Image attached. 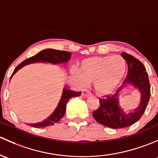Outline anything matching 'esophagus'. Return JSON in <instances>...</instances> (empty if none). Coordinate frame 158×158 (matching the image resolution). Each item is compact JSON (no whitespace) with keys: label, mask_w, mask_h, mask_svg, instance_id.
<instances>
[{"label":"esophagus","mask_w":158,"mask_h":158,"mask_svg":"<svg viewBox=\"0 0 158 158\" xmlns=\"http://www.w3.org/2000/svg\"><path fill=\"white\" fill-rule=\"evenodd\" d=\"M89 96H90V94H89L88 92H87V91H83L82 92V97H88Z\"/></svg>","instance_id":"1"}]
</instances>
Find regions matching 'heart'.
Wrapping results in <instances>:
<instances>
[{"mask_svg":"<svg viewBox=\"0 0 158 158\" xmlns=\"http://www.w3.org/2000/svg\"><path fill=\"white\" fill-rule=\"evenodd\" d=\"M126 69V61L120 55L96 56L82 60L79 71L73 70L71 74L79 87L92 82L97 94H107L119 83Z\"/></svg>","mask_w":158,"mask_h":158,"instance_id":"heart-1","label":"heart"}]
</instances>
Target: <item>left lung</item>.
Listing matches in <instances>:
<instances>
[{
    "mask_svg": "<svg viewBox=\"0 0 158 158\" xmlns=\"http://www.w3.org/2000/svg\"><path fill=\"white\" fill-rule=\"evenodd\" d=\"M121 55L128 64L127 76L114 94L99 99L100 106L93 113L96 121L111 128L128 127L139 120L145 111L151 95L150 83L144 64L127 53L123 52ZM128 85L139 91L140 103L137 108L126 114L119 105V96L123 89Z\"/></svg>",
    "mask_w": 158,
    "mask_h": 158,
    "instance_id": "obj_1",
    "label": "left lung"
}]
</instances>
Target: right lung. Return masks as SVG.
<instances>
[{
    "mask_svg": "<svg viewBox=\"0 0 158 158\" xmlns=\"http://www.w3.org/2000/svg\"><path fill=\"white\" fill-rule=\"evenodd\" d=\"M71 53L69 52L66 51H60V50H55L52 48H46L43 51L40 52L34 56L30 57L28 59H26L23 62L15 68V70L13 72L12 75L10 77V80L13 76L21 69L24 66L28 65V64H33V63L38 62H45L49 63L52 64H65L69 61L71 59ZM81 94V92H76V91L71 90L68 89L67 86H64L63 88L62 95H61V99L59 100L58 106L55 108L52 113L49 115L47 118H45L43 121L37 123H32V124H28L32 127L35 128H44L46 126H52L55 123H58L61 120V118L64 116L66 110V104L68 103V100L72 97H79Z\"/></svg>",
    "mask_w": 158,
    "mask_h": 158,
    "instance_id": "right-lung-1",
    "label": "right lung"
}]
</instances>
